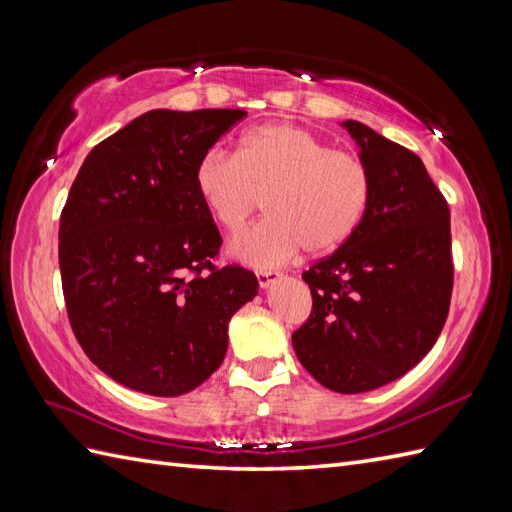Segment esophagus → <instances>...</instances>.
Here are the masks:
<instances>
[{
    "mask_svg": "<svg viewBox=\"0 0 512 512\" xmlns=\"http://www.w3.org/2000/svg\"><path fill=\"white\" fill-rule=\"evenodd\" d=\"M279 273H275V270H257V281L259 286L262 288H270L275 284V281H279Z\"/></svg>",
    "mask_w": 512,
    "mask_h": 512,
    "instance_id": "34e87169",
    "label": "esophagus"
}]
</instances>
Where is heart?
<instances>
[{
    "label": "heart",
    "instance_id": "b5f03b06",
    "mask_svg": "<svg viewBox=\"0 0 512 512\" xmlns=\"http://www.w3.org/2000/svg\"><path fill=\"white\" fill-rule=\"evenodd\" d=\"M195 189L226 233H242L266 198L268 220L233 244L250 266H279L306 248L323 255L361 228L372 202V171L356 151L332 149L299 125L248 129L235 156L209 151L195 167Z\"/></svg>",
    "mask_w": 512,
    "mask_h": 512
}]
</instances>
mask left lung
<instances>
[{
	"label": "left lung",
	"instance_id": "1",
	"mask_svg": "<svg viewBox=\"0 0 512 512\" xmlns=\"http://www.w3.org/2000/svg\"><path fill=\"white\" fill-rule=\"evenodd\" d=\"M343 127L372 171V202L361 228L301 275L312 312L292 347L323 387L363 394L438 341L453 290L451 213L413 151L358 121Z\"/></svg>",
	"mask_w": 512,
	"mask_h": 512
}]
</instances>
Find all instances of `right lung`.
I'll use <instances>...</instances> for the list:
<instances>
[{"mask_svg": "<svg viewBox=\"0 0 512 512\" xmlns=\"http://www.w3.org/2000/svg\"><path fill=\"white\" fill-rule=\"evenodd\" d=\"M244 110H151L96 145L61 211L59 268L76 341L116 383L180 396L222 365L228 321L257 295L195 189Z\"/></svg>", "mask_w": 512, "mask_h": 512, "instance_id": "obj_1", "label": "right lung"}]
</instances>
